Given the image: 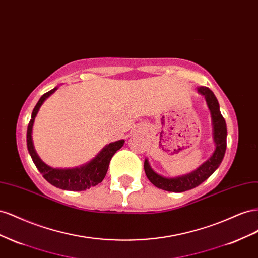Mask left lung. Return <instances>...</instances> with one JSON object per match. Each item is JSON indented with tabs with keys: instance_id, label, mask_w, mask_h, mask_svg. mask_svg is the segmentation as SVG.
<instances>
[{
	"instance_id": "8db88e82",
	"label": "left lung",
	"mask_w": 258,
	"mask_h": 258,
	"mask_svg": "<svg viewBox=\"0 0 258 258\" xmlns=\"http://www.w3.org/2000/svg\"><path fill=\"white\" fill-rule=\"evenodd\" d=\"M198 92L203 95L211 111L213 125V139H214L215 143V150L210 157V159L205 161L203 164H201L197 168V170L187 175L178 176V177L174 178L163 177V176L157 174L150 167L148 160L146 159L144 163V168L147 177H148V179L154 186L162 190L171 191V192H183V191L198 187L199 185H201L204 180H207L210 176L217 170L224 159L227 147V126L225 119L223 117L222 113H220L217 98L209 87L200 86L198 88Z\"/></svg>"
}]
</instances>
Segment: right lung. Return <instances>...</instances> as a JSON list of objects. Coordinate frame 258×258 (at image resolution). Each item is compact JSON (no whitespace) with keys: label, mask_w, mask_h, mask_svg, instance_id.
Segmentation results:
<instances>
[{"label":"right lung","mask_w":258,"mask_h":258,"mask_svg":"<svg viewBox=\"0 0 258 258\" xmlns=\"http://www.w3.org/2000/svg\"><path fill=\"white\" fill-rule=\"evenodd\" d=\"M57 87L44 94L38 101V104L35 105L31 114V120L29 122L27 130V147L36 168H38L40 173L43 175V177L49 183L63 190L83 191L98 185L105 178L111 158L117 150L122 148L124 141L122 139V141H117L105 146L96 157L88 162V163L80 167L53 168L44 163L34 150L32 143V126L40 107L46 100V98L55 93Z\"/></svg>","instance_id":"1"}]
</instances>
